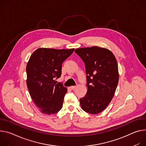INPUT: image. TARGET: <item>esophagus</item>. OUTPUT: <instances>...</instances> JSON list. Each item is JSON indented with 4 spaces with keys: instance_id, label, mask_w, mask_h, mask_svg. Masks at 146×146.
Instances as JSON below:
<instances>
[{
    "instance_id": "obj_1",
    "label": "esophagus",
    "mask_w": 146,
    "mask_h": 146,
    "mask_svg": "<svg viewBox=\"0 0 146 146\" xmlns=\"http://www.w3.org/2000/svg\"><path fill=\"white\" fill-rule=\"evenodd\" d=\"M76 88V86H72L70 87V89H71V90H74V89H75Z\"/></svg>"
}]
</instances>
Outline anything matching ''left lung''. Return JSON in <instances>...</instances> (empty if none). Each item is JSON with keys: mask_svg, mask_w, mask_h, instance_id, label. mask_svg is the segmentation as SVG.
<instances>
[{"mask_svg": "<svg viewBox=\"0 0 146 146\" xmlns=\"http://www.w3.org/2000/svg\"><path fill=\"white\" fill-rule=\"evenodd\" d=\"M85 63L88 91L80 99L82 108L96 114L103 111L114 97L119 80L117 60L108 49L98 46L76 48Z\"/></svg>", "mask_w": 146, "mask_h": 146, "instance_id": "1", "label": "left lung"}]
</instances>
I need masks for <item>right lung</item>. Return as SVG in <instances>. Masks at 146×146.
I'll use <instances>...</instances> for the list:
<instances>
[{
    "label": "right lung",
    "mask_w": 146,
    "mask_h": 146,
    "mask_svg": "<svg viewBox=\"0 0 146 146\" xmlns=\"http://www.w3.org/2000/svg\"><path fill=\"white\" fill-rule=\"evenodd\" d=\"M74 51V48H39L29 58L27 85L32 99L43 114H56L62 107L67 89L55 80L61 76L62 62Z\"/></svg>",
    "instance_id": "add662e5"
}]
</instances>
